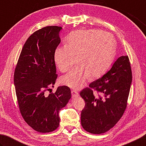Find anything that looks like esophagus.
<instances>
[{
	"label": "esophagus",
	"mask_w": 146,
	"mask_h": 146,
	"mask_svg": "<svg viewBox=\"0 0 146 146\" xmlns=\"http://www.w3.org/2000/svg\"><path fill=\"white\" fill-rule=\"evenodd\" d=\"M71 94H72V97L73 98H75V97H79V93L78 92H76V90H72L71 91Z\"/></svg>",
	"instance_id": "34e87169"
}]
</instances>
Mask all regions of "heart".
Segmentation results:
<instances>
[{"label":"heart","instance_id":"heart-1","mask_svg":"<svg viewBox=\"0 0 146 146\" xmlns=\"http://www.w3.org/2000/svg\"><path fill=\"white\" fill-rule=\"evenodd\" d=\"M116 46L114 37L102 30H78L71 32L66 39L65 46L55 49L54 60L62 72H67L77 58L80 64L62 77V84L79 89L90 76H101L113 62Z\"/></svg>","mask_w":146,"mask_h":146}]
</instances>
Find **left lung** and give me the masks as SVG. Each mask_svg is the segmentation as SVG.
<instances>
[{
	"instance_id": "8db88e82",
	"label": "left lung",
	"mask_w": 146,
	"mask_h": 146,
	"mask_svg": "<svg viewBox=\"0 0 146 146\" xmlns=\"http://www.w3.org/2000/svg\"><path fill=\"white\" fill-rule=\"evenodd\" d=\"M131 81L130 60L127 55L122 56L102 77L82 90V128L89 133L101 134L114 127L126 109Z\"/></svg>"
}]
</instances>
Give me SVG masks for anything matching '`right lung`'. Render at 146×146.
<instances>
[{
    "label": "right lung",
    "instance_id": "1",
    "mask_svg": "<svg viewBox=\"0 0 146 146\" xmlns=\"http://www.w3.org/2000/svg\"><path fill=\"white\" fill-rule=\"evenodd\" d=\"M62 29L48 26L33 33L22 48L14 73L21 116L30 127L40 133L51 132L58 127V111L71 97L67 86L45 94L58 77L54 52L61 42L59 32Z\"/></svg>",
    "mask_w": 146,
    "mask_h": 146
}]
</instances>
